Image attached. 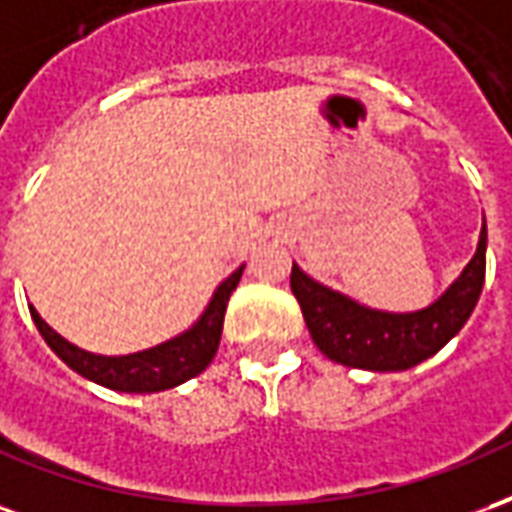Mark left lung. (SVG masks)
Masks as SVG:
<instances>
[{
	"mask_svg": "<svg viewBox=\"0 0 512 512\" xmlns=\"http://www.w3.org/2000/svg\"><path fill=\"white\" fill-rule=\"evenodd\" d=\"M486 223L475 259L434 305L414 313H384L308 278L294 264L292 292L313 343L333 363L365 371H406L434 357L475 311L486 281Z\"/></svg>",
	"mask_w": 512,
	"mask_h": 512,
	"instance_id": "obj_1",
	"label": "left lung"
}]
</instances>
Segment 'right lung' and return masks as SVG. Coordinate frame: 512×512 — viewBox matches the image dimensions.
I'll use <instances>...</instances> for the list:
<instances>
[{"mask_svg": "<svg viewBox=\"0 0 512 512\" xmlns=\"http://www.w3.org/2000/svg\"><path fill=\"white\" fill-rule=\"evenodd\" d=\"M242 270L245 267L234 270L226 281L220 283L218 292L212 294L207 311L201 313V319L190 327L188 333L177 335V338L160 343V346H152L147 352L125 354V357H103V354L84 352V349L65 341L59 333H54L40 319L35 308H29V313H32L37 330L46 338L48 346L76 374L87 376L108 390H119V393H158V390H169V387L188 382L212 363V357L218 352L220 333H223L226 305H229L231 292L240 283Z\"/></svg>", "mask_w": 512, "mask_h": 512, "instance_id": "right-lung-1", "label": "right lung"}]
</instances>
